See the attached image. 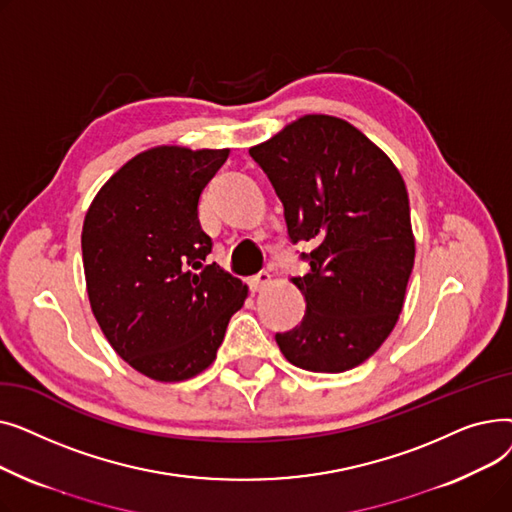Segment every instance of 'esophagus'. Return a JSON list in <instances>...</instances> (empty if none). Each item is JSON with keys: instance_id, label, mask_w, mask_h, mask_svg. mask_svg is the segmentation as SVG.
I'll return each mask as SVG.
<instances>
[{"instance_id": "esophagus-1", "label": "esophagus", "mask_w": 512, "mask_h": 512, "mask_svg": "<svg viewBox=\"0 0 512 512\" xmlns=\"http://www.w3.org/2000/svg\"><path fill=\"white\" fill-rule=\"evenodd\" d=\"M270 282H272L270 272H259L257 276H253V278L249 280V286H251L253 292H259V290H263Z\"/></svg>"}]
</instances>
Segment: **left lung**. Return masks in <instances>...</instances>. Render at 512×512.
<instances>
[{"label": "left lung", "mask_w": 512, "mask_h": 512, "mask_svg": "<svg viewBox=\"0 0 512 512\" xmlns=\"http://www.w3.org/2000/svg\"><path fill=\"white\" fill-rule=\"evenodd\" d=\"M284 205L292 245L309 274L292 278L307 309L276 334L301 369L340 373L367 361L394 330L415 261L405 180L361 130L334 116H303L249 149Z\"/></svg>", "instance_id": "obj_1"}]
</instances>
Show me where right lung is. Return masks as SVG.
<instances>
[{
	"label": "right lung",
	"instance_id": "add662e5",
	"mask_svg": "<svg viewBox=\"0 0 512 512\" xmlns=\"http://www.w3.org/2000/svg\"><path fill=\"white\" fill-rule=\"evenodd\" d=\"M228 149L155 147L107 180L83 224L93 315L114 351L157 382L207 369L247 286L207 263L199 197Z\"/></svg>",
	"mask_w": 512,
	"mask_h": 512
}]
</instances>
